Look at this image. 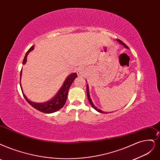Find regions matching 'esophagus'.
I'll list each match as a JSON object with an SVG mask.
<instances>
[{
  "label": "esophagus",
  "instance_id": "1",
  "mask_svg": "<svg viewBox=\"0 0 160 160\" xmlns=\"http://www.w3.org/2000/svg\"><path fill=\"white\" fill-rule=\"evenodd\" d=\"M84 69L83 68H80L77 71V74H78V76H83L84 75Z\"/></svg>",
  "mask_w": 160,
  "mask_h": 160
}]
</instances>
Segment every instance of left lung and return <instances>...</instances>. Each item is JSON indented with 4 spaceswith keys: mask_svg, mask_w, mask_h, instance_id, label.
I'll return each instance as SVG.
<instances>
[{
    "mask_svg": "<svg viewBox=\"0 0 160 160\" xmlns=\"http://www.w3.org/2000/svg\"><path fill=\"white\" fill-rule=\"evenodd\" d=\"M117 41H119V42L121 44L123 45L124 46H125V47H126V48H128V46H127L125 43H124L122 42V41H121L120 39H117ZM86 93H87V96H88V100H89L90 103V105H92V107H93V108L95 109L96 111H98V112H99V113H104L102 111H101L100 109H98L96 107H95V105H94L93 104V103H92V99H90V94H89V89H88V84H87V86H86Z\"/></svg>",
    "mask_w": 160,
    "mask_h": 160,
    "instance_id": "obj_1",
    "label": "left lung"
}]
</instances>
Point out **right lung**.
<instances>
[{"instance_id": "1", "label": "right lung", "mask_w": 160, "mask_h": 160, "mask_svg": "<svg viewBox=\"0 0 160 160\" xmlns=\"http://www.w3.org/2000/svg\"><path fill=\"white\" fill-rule=\"evenodd\" d=\"M33 49V46H32L30 48H29V49L27 51L25 57L23 58V64H24L26 62V61H27L26 57L28 52ZM21 76H22V70L20 72V78H21ZM76 77H78V76H77V74L75 72L71 74L70 76H68V78L66 79V80H65L62 88H61L60 90L58 91V93L49 102H47L45 103H34L29 101L24 94H23V93H22L23 96L26 99V101L28 102V103L29 105H31L33 108L36 109L37 110L45 113H54V112H56L59 109H61L64 105L65 103H66L68 90L71 84H72L73 81L74 80V79L76 78Z\"/></svg>"}]
</instances>
